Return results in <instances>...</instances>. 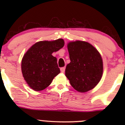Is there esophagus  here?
<instances>
[{"label": "esophagus", "mask_w": 125, "mask_h": 125, "mask_svg": "<svg viewBox=\"0 0 125 125\" xmlns=\"http://www.w3.org/2000/svg\"><path fill=\"white\" fill-rule=\"evenodd\" d=\"M60 71H61L62 73H63L64 72H65V67H62V68H60Z\"/></svg>", "instance_id": "obj_1"}]
</instances>
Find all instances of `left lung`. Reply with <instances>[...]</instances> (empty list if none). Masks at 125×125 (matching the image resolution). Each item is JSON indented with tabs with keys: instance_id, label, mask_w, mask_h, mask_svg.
<instances>
[{
	"instance_id": "left-lung-1",
	"label": "left lung",
	"mask_w": 125,
	"mask_h": 125,
	"mask_svg": "<svg viewBox=\"0 0 125 125\" xmlns=\"http://www.w3.org/2000/svg\"><path fill=\"white\" fill-rule=\"evenodd\" d=\"M70 63L65 75L71 85L80 93H86L100 82L103 74V61L99 51L89 43L77 40L67 45Z\"/></svg>"
}]
</instances>
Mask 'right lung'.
Returning <instances> with one entry per match:
<instances>
[{
	"label": "right lung",
	"instance_id": "obj_1",
	"mask_svg": "<svg viewBox=\"0 0 125 125\" xmlns=\"http://www.w3.org/2000/svg\"><path fill=\"white\" fill-rule=\"evenodd\" d=\"M64 43L62 39L40 41L24 54L21 64L22 73L26 82L33 90H43L60 73L57 58L52 54L63 47Z\"/></svg>",
	"mask_w": 125,
	"mask_h": 125
}]
</instances>
